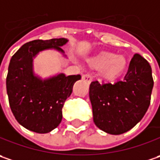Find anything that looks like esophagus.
I'll list each match as a JSON object with an SVG mask.
<instances>
[{
  "mask_svg": "<svg viewBox=\"0 0 160 160\" xmlns=\"http://www.w3.org/2000/svg\"><path fill=\"white\" fill-rule=\"evenodd\" d=\"M82 80L87 81L88 83H90V82L92 81V78H91V76H90L89 74H84V75L82 76Z\"/></svg>",
  "mask_w": 160,
  "mask_h": 160,
  "instance_id": "1",
  "label": "esophagus"
}]
</instances>
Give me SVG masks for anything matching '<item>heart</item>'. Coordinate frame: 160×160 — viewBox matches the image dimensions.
I'll use <instances>...</instances> for the list:
<instances>
[{
    "mask_svg": "<svg viewBox=\"0 0 160 160\" xmlns=\"http://www.w3.org/2000/svg\"><path fill=\"white\" fill-rule=\"evenodd\" d=\"M88 64L94 70H100V78L112 82L119 79L127 71L128 58L113 52H100L88 59Z\"/></svg>",
    "mask_w": 160,
    "mask_h": 160,
    "instance_id": "b5f03b06",
    "label": "heart"
}]
</instances>
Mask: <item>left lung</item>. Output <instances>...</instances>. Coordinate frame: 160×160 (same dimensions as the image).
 Listing matches in <instances>:
<instances>
[{"label":"left lung","instance_id":"8db88e82","mask_svg":"<svg viewBox=\"0 0 160 160\" xmlns=\"http://www.w3.org/2000/svg\"><path fill=\"white\" fill-rule=\"evenodd\" d=\"M153 85L151 67L138 53L131 60L122 81L115 84L91 82L89 98L95 124L114 135L133 128L149 108Z\"/></svg>","mask_w":160,"mask_h":160}]
</instances>
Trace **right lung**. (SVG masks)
Here are the masks:
<instances>
[{"label":"right lung","mask_w":160,"mask_h":160,"mask_svg":"<svg viewBox=\"0 0 160 160\" xmlns=\"http://www.w3.org/2000/svg\"><path fill=\"white\" fill-rule=\"evenodd\" d=\"M66 38L33 40L23 45L11 57L6 79L7 94L16 120L26 129L47 133L62 119V107L81 76L63 73L42 80L35 75L33 59L39 52L54 49L64 53L61 46Z\"/></svg>","instance_id":"add662e5"}]
</instances>
